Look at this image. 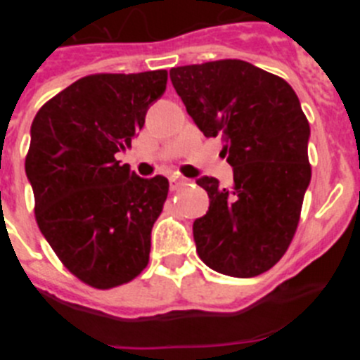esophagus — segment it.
Masks as SVG:
<instances>
[{
	"label": "esophagus",
	"mask_w": 360,
	"mask_h": 360,
	"mask_svg": "<svg viewBox=\"0 0 360 360\" xmlns=\"http://www.w3.org/2000/svg\"><path fill=\"white\" fill-rule=\"evenodd\" d=\"M184 184H187V180H186V178H180V176H171V178H169V186H171V191H176V189H180V187H182Z\"/></svg>",
	"instance_id": "1"
}]
</instances>
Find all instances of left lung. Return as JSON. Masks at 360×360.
<instances>
[{"label": "left lung", "mask_w": 360, "mask_h": 360, "mask_svg": "<svg viewBox=\"0 0 360 360\" xmlns=\"http://www.w3.org/2000/svg\"><path fill=\"white\" fill-rule=\"evenodd\" d=\"M174 90L205 136L224 139L234 184L196 180L209 211L193 224L196 252L209 269L254 278L287 252L311 178L310 126L292 86L240 59L169 70Z\"/></svg>", "instance_id": "8db88e82"}]
</instances>
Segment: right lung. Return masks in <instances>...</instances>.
Segmentation results:
<instances>
[{
  "label": "right lung",
  "instance_id": "obj_1",
  "mask_svg": "<svg viewBox=\"0 0 360 360\" xmlns=\"http://www.w3.org/2000/svg\"><path fill=\"white\" fill-rule=\"evenodd\" d=\"M165 84V70L88 75L32 122L25 171L37 225L63 265L90 287H119L149 262L169 182L136 176L117 155L131 148Z\"/></svg>",
  "mask_w": 360,
  "mask_h": 360
}]
</instances>
